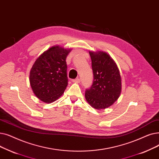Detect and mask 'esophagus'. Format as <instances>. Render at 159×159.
Here are the masks:
<instances>
[{
    "label": "esophagus",
    "mask_w": 159,
    "mask_h": 159,
    "mask_svg": "<svg viewBox=\"0 0 159 159\" xmlns=\"http://www.w3.org/2000/svg\"><path fill=\"white\" fill-rule=\"evenodd\" d=\"M80 81H81V80L78 78H75L74 80H72V82H74V83H80Z\"/></svg>",
    "instance_id": "esophagus-1"
}]
</instances>
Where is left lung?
<instances>
[{"mask_svg":"<svg viewBox=\"0 0 159 159\" xmlns=\"http://www.w3.org/2000/svg\"><path fill=\"white\" fill-rule=\"evenodd\" d=\"M93 83L85 90V99L96 109L110 107L119 98L122 83L118 67L107 53L90 52Z\"/></svg>","mask_w":159,"mask_h":159,"instance_id":"1","label":"left lung"}]
</instances>
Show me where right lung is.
Wrapping results in <instances>:
<instances>
[{"label":"right lung","mask_w":159,"mask_h":159,"mask_svg":"<svg viewBox=\"0 0 159 159\" xmlns=\"http://www.w3.org/2000/svg\"><path fill=\"white\" fill-rule=\"evenodd\" d=\"M70 49L50 48L36 59L30 73V83L35 95L45 103L61 96L68 85L66 58Z\"/></svg>","instance_id":"right-lung-1"}]
</instances>
